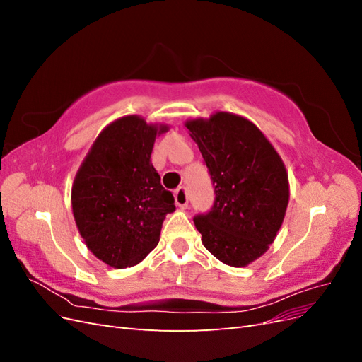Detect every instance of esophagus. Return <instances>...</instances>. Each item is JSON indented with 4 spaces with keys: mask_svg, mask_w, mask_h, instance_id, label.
Here are the masks:
<instances>
[{
    "mask_svg": "<svg viewBox=\"0 0 362 362\" xmlns=\"http://www.w3.org/2000/svg\"><path fill=\"white\" fill-rule=\"evenodd\" d=\"M173 196H175V204H177L180 208H187V205H189L187 190H185L184 187H180L177 192L173 193Z\"/></svg>",
    "mask_w": 362,
    "mask_h": 362,
    "instance_id": "esophagus-1",
    "label": "esophagus"
}]
</instances>
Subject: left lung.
<instances>
[{"mask_svg":"<svg viewBox=\"0 0 362 362\" xmlns=\"http://www.w3.org/2000/svg\"><path fill=\"white\" fill-rule=\"evenodd\" d=\"M214 184L210 213L193 218L208 252L231 267L266 254L286 217L288 173L269 139L249 119L216 112L185 122Z\"/></svg>","mask_w":362,"mask_h":362,"instance_id":"1","label":"left lung"}]
</instances>
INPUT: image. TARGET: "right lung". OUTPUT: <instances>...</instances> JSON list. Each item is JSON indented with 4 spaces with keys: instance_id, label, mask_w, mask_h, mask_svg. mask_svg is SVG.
Instances as JSON below:
<instances>
[{
    "instance_id": "1",
    "label": "right lung",
    "mask_w": 362,
    "mask_h": 362,
    "mask_svg": "<svg viewBox=\"0 0 362 362\" xmlns=\"http://www.w3.org/2000/svg\"><path fill=\"white\" fill-rule=\"evenodd\" d=\"M169 129L129 115L108 124L93 141L72 184L78 233L92 254L115 269L136 266L160 242L175 211L151 163L157 136Z\"/></svg>"
}]
</instances>
